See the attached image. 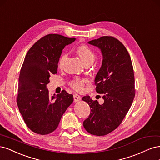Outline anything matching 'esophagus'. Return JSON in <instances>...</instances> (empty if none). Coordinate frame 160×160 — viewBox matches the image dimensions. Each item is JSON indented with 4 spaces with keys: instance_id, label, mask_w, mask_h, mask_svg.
Returning <instances> with one entry per match:
<instances>
[{
    "instance_id": "34e87169",
    "label": "esophagus",
    "mask_w": 160,
    "mask_h": 160,
    "mask_svg": "<svg viewBox=\"0 0 160 160\" xmlns=\"http://www.w3.org/2000/svg\"><path fill=\"white\" fill-rule=\"evenodd\" d=\"M81 100V97L78 94H74V102H77Z\"/></svg>"
}]
</instances>
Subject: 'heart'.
I'll return each instance as SVG.
<instances>
[{"label": "heart", "mask_w": 160, "mask_h": 160, "mask_svg": "<svg viewBox=\"0 0 160 160\" xmlns=\"http://www.w3.org/2000/svg\"><path fill=\"white\" fill-rule=\"evenodd\" d=\"M76 52L78 55L81 61L85 65L88 63H93L95 60L96 56L94 51L89 46L86 45H80L76 48ZM66 58L65 55H62L58 61V68H62L63 66L64 60ZM87 82L86 78H75L70 82V86L72 88L77 91H80L83 88L84 84Z\"/></svg>", "instance_id": "obj_1"}]
</instances>
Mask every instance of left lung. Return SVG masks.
I'll list each match as a JSON object with an SVG mask.
<instances>
[{
  "label": "left lung",
  "instance_id": "obj_1",
  "mask_svg": "<svg viewBox=\"0 0 160 160\" xmlns=\"http://www.w3.org/2000/svg\"><path fill=\"white\" fill-rule=\"evenodd\" d=\"M88 43L102 52V63L94 82L104 103L100 104L89 96L82 98L91 109L83 126L91 134L104 136L118 127L130 110L135 96L134 74L130 54L116 38L102 37Z\"/></svg>",
  "mask_w": 160,
  "mask_h": 160
}]
</instances>
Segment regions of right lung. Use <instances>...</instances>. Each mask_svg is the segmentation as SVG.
<instances>
[{
    "label": "right lung",
    "instance_id": "add662e5",
    "mask_svg": "<svg viewBox=\"0 0 160 160\" xmlns=\"http://www.w3.org/2000/svg\"><path fill=\"white\" fill-rule=\"evenodd\" d=\"M75 40L48 34L38 40L25 56L18 78L17 104L26 124L38 134L54 132L74 101L73 95L65 90L50 96L46 85L50 75L57 73L62 50Z\"/></svg>",
    "mask_w": 160,
    "mask_h": 160
}]
</instances>
